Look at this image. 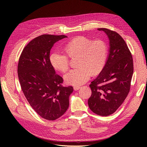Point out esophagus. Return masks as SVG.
<instances>
[{"instance_id": "34e87169", "label": "esophagus", "mask_w": 147, "mask_h": 147, "mask_svg": "<svg viewBox=\"0 0 147 147\" xmlns=\"http://www.w3.org/2000/svg\"><path fill=\"white\" fill-rule=\"evenodd\" d=\"M80 87H79V86H75V87H74V90H75V91H77V90H78L79 89H80Z\"/></svg>"}]
</instances>
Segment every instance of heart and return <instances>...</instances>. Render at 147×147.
<instances>
[{
  "label": "heart",
  "instance_id": "heart-1",
  "mask_svg": "<svg viewBox=\"0 0 147 147\" xmlns=\"http://www.w3.org/2000/svg\"><path fill=\"white\" fill-rule=\"evenodd\" d=\"M64 51L69 58L78 59L77 67H78L65 74V82L70 85L78 86L87 82L91 74L96 76L102 71L106 64L108 47L102 39L92 40L80 36L69 42ZM66 55L56 52L51 55V63L55 70L65 72L69 69V59Z\"/></svg>",
  "mask_w": 147,
  "mask_h": 147
}]
</instances>
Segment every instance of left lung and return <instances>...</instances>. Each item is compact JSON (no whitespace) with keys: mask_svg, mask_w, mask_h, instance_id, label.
<instances>
[{"mask_svg":"<svg viewBox=\"0 0 147 147\" xmlns=\"http://www.w3.org/2000/svg\"><path fill=\"white\" fill-rule=\"evenodd\" d=\"M109 39V54L104 68L91 82L92 94L88 103L95 114L108 116L116 111L129 93L133 74L132 55L123 38L116 32L98 28Z\"/></svg>","mask_w":147,"mask_h":147,"instance_id":"obj_1","label":"left lung"}]
</instances>
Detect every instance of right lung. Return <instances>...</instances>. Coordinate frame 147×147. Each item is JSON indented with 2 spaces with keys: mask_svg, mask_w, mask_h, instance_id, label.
<instances>
[{
  "mask_svg": "<svg viewBox=\"0 0 147 147\" xmlns=\"http://www.w3.org/2000/svg\"><path fill=\"white\" fill-rule=\"evenodd\" d=\"M67 37L49 34L37 36L25 47L18 60L21 88L32 109L48 120H55L66 112L73 91L72 86H62L63 80L56 74L49 57L54 44Z\"/></svg>",
  "mask_w": 147,
  "mask_h": 147,
  "instance_id": "obj_1",
  "label": "right lung"
}]
</instances>
